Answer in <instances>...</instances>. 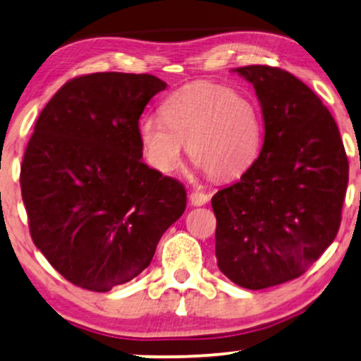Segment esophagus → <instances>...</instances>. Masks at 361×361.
Returning a JSON list of instances; mask_svg holds the SVG:
<instances>
[{"mask_svg": "<svg viewBox=\"0 0 361 361\" xmlns=\"http://www.w3.org/2000/svg\"><path fill=\"white\" fill-rule=\"evenodd\" d=\"M207 201H209V196L204 195V192L192 191L190 195V202L192 206H204V204H207Z\"/></svg>", "mask_w": 361, "mask_h": 361, "instance_id": "obj_1", "label": "esophagus"}]
</instances>
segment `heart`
<instances>
[{
    "label": "heart",
    "mask_w": 361,
    "mask_h": 361,
    "mask_svg": "<svg viewBox=\"0 0 361 361\" xmlns=\"http://www.w3.org/2000/svg\"><path fill=\"white\" fill-rule=\"evenodd\" d=\"M160 118L146 116L137 133L147 162L155 170L173 171L186 142L190 157L212 178L243 173L261 144V123L246 97L209 82L188 84L169 95Z\"/></svg>",
    "instance_id": "b5f03b06"
}]
</instances>
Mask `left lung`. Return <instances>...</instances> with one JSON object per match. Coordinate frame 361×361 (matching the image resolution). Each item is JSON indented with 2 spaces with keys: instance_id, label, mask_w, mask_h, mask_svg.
<instances>
[{
  "instance_id": "8db88e82",
  "label": "left lung",
  "mask_w": 361,
  "mask_h": 361,
  "mask_svg": "<svg viewBox=\"0 0 361 361\" xmlns=\"http://www.w3.org/2000/svg\"><path fill=\"white\" fill-rule=\"evenodd\" d=\"M252 84L264 118L259 157L215 192V256L230 281L261 290L300 277L341 227L348 160L329 110L281 68L233 69Z\"/></svg>"
}]
</instances>
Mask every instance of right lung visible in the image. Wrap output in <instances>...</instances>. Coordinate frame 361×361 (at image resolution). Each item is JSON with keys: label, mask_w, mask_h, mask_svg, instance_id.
Instances as JSON below:
<instances>
[{"label": "right lung", "mask_w": 361, "mask_h": 361, "mask_svg": "<svg viewBox=\"0 0 361 361\" xmlns=\"http://www.w3.org/2000/svg\"><path fill=\"white\" fill-rule=\"evenodd\" d=\"M166 84L152 74L68 80L42 110L20 165L30 236L80 288L109 292L152 261L186 190L142 162L137 126Z\"/></svg>", "instance_id": "obj_1"}]
</instances>
